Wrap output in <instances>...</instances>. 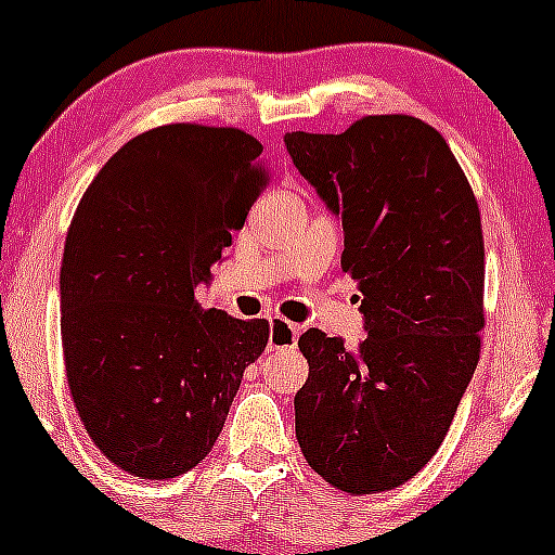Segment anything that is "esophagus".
<instances>
[{
  "label": "esophagus",
  "mask_w": 555,
  "mask_h": 555,
  "mask_svg": "<svg viewBox=\"0 0 555 555\" xmlns=\"http://www.w3.org/2000/svg\"><path fill=\"white\" fill-rule=\"evenodd\" d=\"M298 335H300L298 324L287 322V319H282V317H273L271 330H268V349L271 351L295 349V344H298Z\"/></svg>",
  "instance_id": "34e87169"
}]
</instances>
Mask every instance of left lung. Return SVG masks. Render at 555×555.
Instances as JSON below:
<instances>
[{
  "mask_svg": "<svg viewBox=\"0 0 555 555\" xmlns=\"http://www.w3.org/2000/svg\"><path fill=\"white\" fill-rule=\"evenodd\" d=\"M300 177L344 225L340 266L360 282L357 349L311 327L295 435L311 469L346 494L418 473L449 433L483 327V231L446 139L411 115L344 133H284Z\"/></svg>",
  "mask_w": 555,
  "mask_h": 555,
  "instance_id": "left-lung-1",
  "label": "left lung"
}]
</instances>
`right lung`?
Listing matches in <instances>:
<instances>
[{"instance_id":"right-lung-1","label":"right lung","mask_w":555,"mask_h":555,"mask_svg":"<svg viewBox=\"0 0 555 555\" xmlns=\"http://www.w3.org/2000/svg\"><path fill=\"white\" fill-rule=\"evenodd\" d=\"M260 153L238 128H153L106 160L75 211L61 262L66 382L93 443L133 478L193 469L268 344L266 319L195 300L266 184Z\"/></svg>"}]
</instances>
